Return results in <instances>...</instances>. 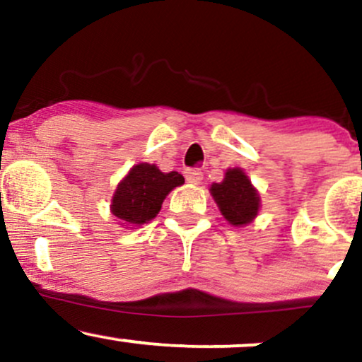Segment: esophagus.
Here are the masks:
<instances>
[{
	"label": "esophagus",
	"instance_id": "obj_1",
	"mask_svg": "<svg viewBox=\"0 0 362 362\" xmlns=\"http://www.w3.org/2000/svg\"><path fill=\"white\" fill-rule=\"evenodd\" d=\"M184 175H185V180L192 185H199L204 178V173L200 172L199 168H187Z\"/></svg>",
	"mask_w": 362,
	"mask_h": 362
}]
</instances>
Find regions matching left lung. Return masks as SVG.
<instances>
[{
	"instance_id": "8db88e82",
	"label": "left lung",
	"mask_w": 362,
	"mask_h": 362,
	"mask_svg": "<svg viewBox=\"0 0 362 362\" xmlns=\"http://www.w3.org/2000/svg\"><path fill=\"white\" fill-rule=\"evenodd\" d=\"M211 194L229 224L246 226L258 216L259 194L241 168H229L221 184L211 185Z\"/></svg>"
}]
</instances>
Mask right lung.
Listing matches in <instances>:
<instances>
[{"mask_svg": "<svg viewBox=\"0 0 362 362\" xmlns=\"http://www.w3.org/2000/svg\"><path fill=\"white\" fill-rule=\"evenodd\" d=\"M182 184L184 177L178 172L163 173L150 163L134 165L116 187L111 212L121 224L141 226L156 217L170 190Z\"/></svg>", "mask_w": 362, "mask_h": 362, "instance_id": "add662e5", "label": "right lung"}]
</instances>
